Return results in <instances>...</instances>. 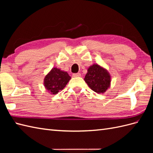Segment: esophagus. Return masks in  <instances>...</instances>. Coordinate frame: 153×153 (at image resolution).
Returning a JSON list of instances; mask_svg holds the SVG:
<instances>
[{
  "mask_svg": "<svg viewBox=\"0 0 153 153\" xmlns=\"http://www.w3.org/2000/svg\"><path fill=\"white\" fill-rule=\"evenodd\" d=\"M81 74L80 73H77V74H74L73 77H80Z\"/></svg>",
  "mask_w": 153,
  "mask_h": 153,
  "instance_id": "esophagus-1",
  "label": "esophagus"
}]
</instances>
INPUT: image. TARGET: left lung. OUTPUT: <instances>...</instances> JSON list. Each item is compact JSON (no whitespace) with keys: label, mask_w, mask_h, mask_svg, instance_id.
<instances>
[{"label":"left lung","mask_w":153,"mask_h":153,"mask_svg":"<svg viewBox=\"0 0 153 153\" xmlns=\"http://www.w3.org/2000/svg\"><path fill=\"white\" fill-rule=\"evenodd\" d=\"M84 80L91 89L101 94L105 93L110 87L111 76L105 68L98 64H94L88 68Z\"/></svg>","instance_id":"8db88e82"}]
</instances>
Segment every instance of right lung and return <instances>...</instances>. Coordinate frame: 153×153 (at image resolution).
Segmentation results:
<instances>
[{
    "instance_id": "obj_1",
    "label": "right lung",
    "mask_w": 153,
    "mask_h": 153,
    "mask_svg": "<svg viewBox=\"0 0 153 153\" xmlns=\"http://www.w3.org/2000/svg\"><path fill=\"white\" fill-rule=\"evenodd\" d=\"M70 79L68 72L54 67L45 76L43 83L48 93L56 95L66 87Z\"/></svg>"
}]
</instances>
